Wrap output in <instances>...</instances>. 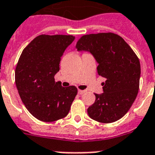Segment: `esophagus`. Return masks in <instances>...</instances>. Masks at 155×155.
Masks as SVG:
<instances>
[{
  "mask_svg": "<svg viewBox=\"0 0 155 155\" xmlns=\"http://www.w3.org/2000/svg\"><path fill=\"white\" fill-rule=\"evenodd\" d=\"M86 92V91H82V90H78V94H83Z\"/></svg>",
  "mask_w": 155,
  "mask_h": 155,
  "instance_id": "esophagus-1",
  "label": "esophagus"
}]
</instances>
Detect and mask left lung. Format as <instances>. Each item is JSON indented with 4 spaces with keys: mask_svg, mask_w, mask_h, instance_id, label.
Instances as JSON below:
<instances>
[{
    "mask_svg": "<svg viewBox=\"0 0 155 155\" xmlns=\"http://www.w3.org/2000/svg\"><path fill=\"white\" fill-rule=\"evenodd\" d=\"M78 51H90L98 62V74L106 78L104 93L94 94L89 116L100 123L122 118L135 101L139 90L141 64L131 47L111 32L85 35L77 42Z\"/></svg>",
    "mask_w": 155,
    "mask_h": 155,
    "instance_id": "left-lung-1",
    "label": "left lung"
}]
</instances>
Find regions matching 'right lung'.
I'll list each match as a JSON object with an SVG mask.
<instances>
[{
  "label": "right lung",
  "mask_w": 155,
  "mask_h": 155,
  "mask_svg": "<svg viewBox=\"0 0 155 155\" xmlns=\"http://www.w3.org/2000/svg\"><path fill=\"white\" fill-rule=\"evenodd\" d=\"M73 35H41L23 49L15 69V83L21 101L32 116L52 122L68 115L78 94L76 86L55 82L61 57L74 40Z\"/></svg>",
  "instance_id": "add662e5"
}]
</instances>
